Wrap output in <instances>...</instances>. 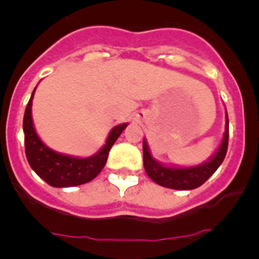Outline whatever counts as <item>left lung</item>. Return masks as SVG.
<instances>
[{"mask_svg":"<svg viewBox=\"0 0 259 259\" xmlns=\"http://www.w3.org/2000/svg\"><path fill=\"white\" fill-rule=\"evenodd\" d=\"M228 149V116L226 122V132H224L223 140L218 152L215 153L214 157L206 163L200 164L196 167H187V168H179V167H166L163 164L158 163L153 159L149 152L146 141H143V153H144V167L150 179L157 184L171 189H179V191H189V189L198 188L200 185L209 179L210 176L217 171L223 162L224 157L227 154Z\"/></svg>","mask_w":259,"mask_h":259,"instance_id":"1","label":"left lung"}]
</instances>
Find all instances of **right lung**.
I'll list each match as a JSON object with an SVG mask.
<instances>
[{"label": "right lung", "mask_w": 259, "mask_h": 259, "mask_svg": "<svg viewBox=\"0 0 259 259\" xmlns=\"http://www.w3.org/2000/svg\"><path fill=\"white\" fill-rule=\"evenodd\" d=\"M32 92L31 98L27 104L24 118H23V131H24V145H26L27 161L32 170L35 171L41 179L45 180L52 187H75L91 182L101 172L106 164L111 146L123 132L127 124H119L114 127L107 137L106 144L97 154L89 158H75L59 154L49 149L38 139L32 122Z\"/></svg>", "instance_id": "add662e5"}]
</instances>
